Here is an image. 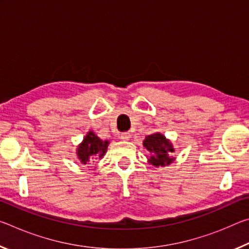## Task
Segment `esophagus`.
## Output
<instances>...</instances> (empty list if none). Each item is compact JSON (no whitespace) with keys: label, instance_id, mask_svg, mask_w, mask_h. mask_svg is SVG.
<instances>
[{"label":"esophagus","instance_id":"1","mask_svg":"<svg viewBox=\"0 0 249 249\" xmlns=\"http://www.w3.org/2000/svg\"><path fill=\"white\" fill-rule=\"evenodd\" d=\"M120 138L122 141H128L130 138V134L128 132H124L120 135Z\"/></svg>","mask_w":249,"mask_h":249}]
</instances>
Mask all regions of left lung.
Here are the masks:
<instances>
[{"instance_id":"8db88e82","label":"left lung","mask_w":249,"mask_h":249,"mask_svg":"<svg viewBox=\"0 0 249 249\" xmlns=\"http://www.w3.org/2000/svg\"><path fill=\"white\" fill-rule=\"evenodd\" d=\"M145 148L151 154L148 162L156 167H165L172 163L175 158L170 154L175 153V148L169 140L160 133H155L146 136L144 142Z\"/></svg>"}]
</instances>
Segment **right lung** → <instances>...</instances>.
<instances>
[{
	"instance_id": "obj_1",
	"label": "right lung",
	"mask_w": 249,
	"mask_h": 249,
	"mask_svg": "<svg viewBox=\"0 0 249 249\" xmlns=\"http://www.w3.org/2000/svg\"><path fill=\"white\" fill-rule=\"evenodd\" d=\"M108 141H102L90 130L83 138L81 144L77 148V156L80 162L87 165L89 161H93L96 158H102L107 153Z\"/></svg>"
}]
</instances>
